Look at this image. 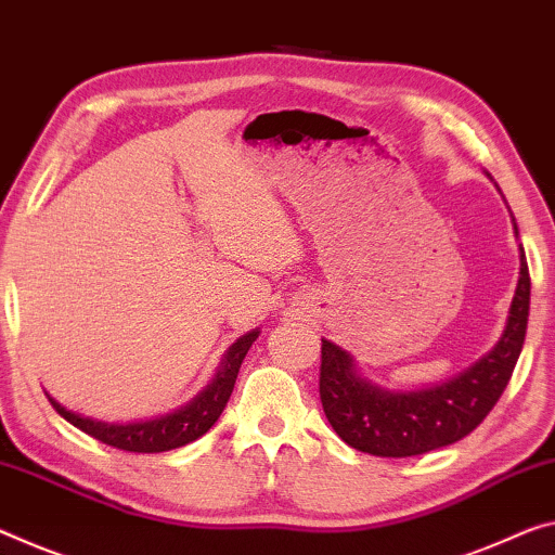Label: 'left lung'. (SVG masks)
Instances as JSON below:
<instances>
[{"mask_svg":"<svg viewBox=\"0 0 555 555\" xmlns=\"http://www.w3.org/2000/svg\"><path fill=\"white\" fill-rule=\"evenodd\" d=\"M518 235V228L514 223ZM531 278L521 248V272L511 300L504 335L479 362L444 385L397 391L372 385L357 372L352 354L322 339L320 399L337 437L372 456H416L464 439L491 412L504 395L521 354Z\"/></svg>","mask_w":555,"mask_h":555,"instance_id":"left-lung-1","label":"left lung"}]
</instances>
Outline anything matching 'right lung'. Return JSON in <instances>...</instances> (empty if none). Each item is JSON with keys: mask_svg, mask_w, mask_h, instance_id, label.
I'll return each mask as SVG.
<instances>
[{"mask_svg": "<svg viewBox=\"0 0 555 555\" xmlns=\"http://www.w3.org/2000/svg\"><path fill=\"white\" fill-rule=\"evenodd\" d=\"M258 335L260 330H253L241 339H235L223 360H220V366L210 385L203 389L193 402L176 409V412H170L166 416H158V420L129 422V424L99 422V420H91V416H81L72 412V409L62 406L51 395L47 397L51 406H54L66 422L74 424L76 429H81L83 434H89V437L104 441L108 447L133 451V454H158V451L185 447L198 437H203V434L218 422V416L223 414L228 399L233 395L241 364L245 360V354H248L250 345L258 339Z\"/></svg>", "mask_w": 555, "mask_h": 555, "instance_id": "right-lung-1", "label": "right lung"}]
</instances>
